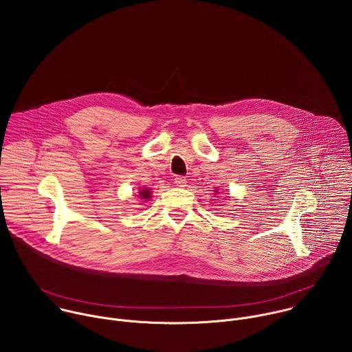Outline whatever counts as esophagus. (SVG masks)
I'll return each instance as SVG.
<instances>
[{"label": "esophagus", "instance_id": "obj_1", "mask_svg": "<svg viewBox=\"0 0 352 352\" xmlns=\"http://www.w3.org/2000/svg\"><path fill=\"white\" fill-rule=\"evenodd\" d=\"M174 184L177 185V186H185L186 185V179H185V177H182V175H177L175 178H174Z\"/></svg>", "mask_w": 352, "mask_h": 352}]
</instances>
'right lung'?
<instances>
[{"instance_id":"add662e5","label":"right lung","mask_w":352,"mask_h":352,"mask_svg":"<svg viewBox=\"0 0 352 352\" xmlns=\"http://www.w3.org/2000/svg\"><path fill=\"white\" fill-rule=\"evenodd\" d=\"M148 193H150L148 190H142V192H140V196H142V197H148V196H150Z\"/></svg>"}]
</instances>
